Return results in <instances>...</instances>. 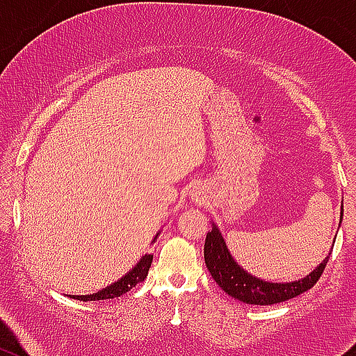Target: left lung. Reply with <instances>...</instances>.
<instances>
[{
  "label": "left lung",
  "mask_w": 356,
  "mask_h": 356,
  "mask_svg": "<svg viewBox=\"0 0 356 356\" xmlns=\"http://www.w3.org/2000/svg\"><path fill=\"white\" fill-rule=\"evenodd\" d=\"M341 218H343V208H341ZM329 257H331V251L322 260V264H318L310 274L298 281L272 282L250 274L234 260L215 222H211V229L207 232V239H204V264H207L213 281L229 296L248 305L281 303V301H288L291 298L312 289L321 279Z\"/></svg>",
  "instance_id": "8db88e82"
}]
</instances>
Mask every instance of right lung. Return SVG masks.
Wrapping results in <instances>:
<instances>
[{"label": "right lung", "instance_id": "right-lung-1", "mask_svg": "<svg viewBox=\"0 0 356 356\" xmlns=\"http://www.w3.org/2000/svg\"><path fill=\"white\" fill-rule=\"evenodd\" d=\"M161 231L156 232V236L153 238L152 243L156 241V238L160 236ZM152 261H153V254H145L141 257V260L131 268L125 275H122L120 279H117L115 282H111L110 286L106 288L99 289L98 293H92V294H67V296L74 298V300L79 301H98V300H111V298H118L122 294H125L127 291H131L134 288L138 282L145 281L146 275H148L149 267H152Z\"/></svg>", "mask_w": 356, "mask_h": 356}]
</instances>
